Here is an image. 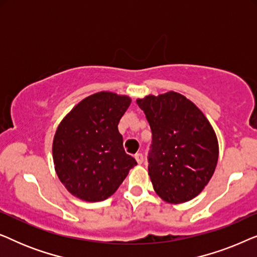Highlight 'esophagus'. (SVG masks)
<instances>
[{
    "label": "esophagus",
    "mask_w": 257,
    "mask_h": 257,
    "mask_svg": "<svg viewBox=\"0 0 257 257\" xmlns=\"http://www.w3.org/2000/svg\"><path fill=\"white\" fill-rule=\"evenodd\" d=\"M135 158H136L137 163H138L139 165H140V164H143V161H144V156H143L142 153H137L136 156H135Z\"/></svg>",
    "instance_id": "34e87169"
}]
</instances>
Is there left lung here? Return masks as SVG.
<instances>
[{
    "label": "left lung",
    "instance_id": "obj_1",
    "mask_svg": "<svg viewBox=\"0 0 257 257\" xmlns=\"http://www.w3.org/2000/svg\"><path fill=\"white\" fill-rule=\"evenodd\" d=\"M152 131L149 175L158 195L181 203L200 194L214 174L219 144L205 114L182 94L170 91L137 100Z\"/></svg>",
    "mask_w": 257,
    "mask_h": 257
}]
</instances>
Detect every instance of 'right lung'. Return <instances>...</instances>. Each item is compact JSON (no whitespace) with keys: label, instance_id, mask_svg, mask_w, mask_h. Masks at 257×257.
Instances as JSON below:
<instances>
[{"label":"right lung","instance_id":"1","mask_svg":"<svg viewBox=\"0 0 257 257\" xmlns=\"http://www.w3.org/2000/svg\"><path fill=\"white\" fill-rule=\"evenodd\" d=\"M131 104L127 96L98 92L77 104L58 125L52 143L55 170L65 188L97 202L117 191L137 165L125 153L118 124Z\"/></svg>","mask_w":257,"mask_h":257}]
</instances>
